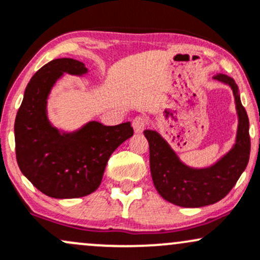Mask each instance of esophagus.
Returning a JSON list of instances; mask_svg holds the SVG:
<instances>
[{
	"instance_id": "1",
	"label": "esophagus",
	"mask_w": 260,
	"mask_h": 260,
	"mask_svg": "<svg viewBox=\"0 0 260 260\" xmlns=\"http://www.w3.org/2000/svg\"><path fill=\"white\" fill-rule=\"evenodd\" d=\"M133 129H135V133L137 135H141L145 128V119L143 117H136L132 122Z\"/></svg>"
}]
</instances>
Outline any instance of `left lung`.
<instances>
[{"label": "left lung", "instance_id": "obj_1", "mask_svg": "<svg viewBox=\"0 0 260 260\" xmlns=\"http://www.w3.org/2000/svg\"><path fill=\"white\" fill-rule=\"evenodd\" d=\"M213 79L232 90L238 118L235 143L221 158L209 167H190L181 160L160 133L144 131L149 143L154 186L162 199L176 206L202 207L216 204L232 190L249 160V119L242 106L238 86L235 80L224 74H217Z\"/></svg>", "mask_w": 260, "mask_h": 260}]
</instances>
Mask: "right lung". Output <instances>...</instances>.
Listing matches in <instances>:
<instances>
[{
    "label": "right lung",
    "instance_id": "1",
    "mask_svg": "<svg viewBox=\"0 0 260 260\" xmlns=\"http://www.w3.org/2000/svg\"><path fill=\"white\" fill-rule=\"evenodd\" d=\"M64 74L84 76L88 69L70 58L45 64L28 82L14 122L22 174L43 193L60 200L84 198L98 190L111 154L133 136L131 122L105 125L90 121L75 131L51 123L48 100Z\"/></svg>",
    "mask_w": 260,
    "mask_h": 260
}]
</instances>
